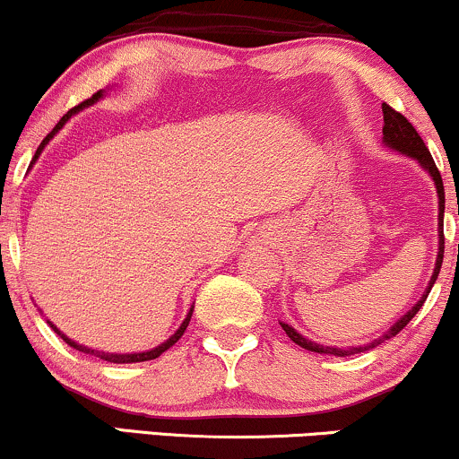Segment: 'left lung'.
I'll use <instances>...</instances> for the list:
<instances>
[{
	"label": "left lung",
	"instance_id": "1",
	"mask_svg": "<svg viewBox=\"0 0 459 459\" xmlns=\"http://www.w3.org/2000/svg\"><path fill=\"white\" fill-rule=\"evenodd\" d=\"M382 113H385V128H382V143L386 145V148L393 150V152H400L403 156H408V159H414L419 165H421V169L432 178L434 186H436V193H438V255H436V264H434V273L432 277H429V283L428 288H425V292L421 294V299L417 300V305L411 307V309L403 314L400 320L395 322V325H391L386 328L385 333H382L380 337L371 339L369 343H363V346H348V348H337V346H325V343H316L311 342V339H307L305 335H300L299 331L292 325H288V322H279L281 328L285 331V335L292 339L294 343H299L300 348L309 350V352H317V354H331V357H350V354H359V352H365V350H371L376 346H380V343H385L386 339L395 337L397 333L402 331L403 326L408 325V322L412 320L414 316H417V311L421 309L425 299H428L429 290L434 288L436 279H438V273H440V266H443V253H445V234H443V221H445V186H443V178H440V171L436 169V163L432 159V154H429V150L425 148L423 139L419 137V133L414 131V126L411 122L406 120V117L402 116V113H397L395 109H391L389 105H382Z\"/></svg>",
	"mask_w": 459,
	"mask_h": 459
}]
</instances>
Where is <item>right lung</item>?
Returning a JSON list of instances; mask_svg holds the SVG:
<instances>
[{
	"mask_svg": "<svg viewBox=\"0 0 459 459\" xmlns=\"http://www.w3.org/2000/svg\"><path fill=\"white\" fill-rule=\"evenodd\" d=\"M102 96H105V90L96 91V94L91 96V99L83 100V102H81V105L74 107V109H70V111L66 113V116H64L62 120H59V122L56 124V128H53V131L48 133L45 139H42V143L38 145V150H36V154H34V160H31V165L36 163V160H38V156H40V154H42V150H45V145H47L48 142H51V139L56 137V134H57L59 131H62V126H64V124H66V122L70 120V117L74 116V113L83 111L85 107H90V105H94V102H99V100L102 99ZM193 307H195V305H191V309H188L186 317H185V320H182V325L178 326V331L174 333V335H171L169 339H165V342H163V343H159V346H156V348H150V350H145V352H102V350H94V348H88V346H83V343H77V342H74V339H70L68 335H64V333L59 331V328H57L56 325H53L51 320H47V322H48V326H51L53 331H56L57 335L62 337L64 342H66L70 348L79 350V352H83V354H91V357H99V359H102V360H107V363H143V360H152V359H159L160 354L165 352V350H169V348L174 346V343L178 342V339H180L182 335H185V331H186L188 322H191V316H193Z\"/></svg>",
	"mask_w": 459,
	"mask_h": 459,
	"instance_id": "right-lung-1",
	"label": "right lung"
}]
</instances>
